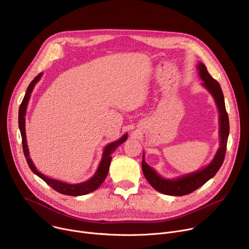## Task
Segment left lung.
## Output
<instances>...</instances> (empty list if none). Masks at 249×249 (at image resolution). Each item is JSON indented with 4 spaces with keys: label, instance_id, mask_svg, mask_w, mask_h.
Masks as SVG:
<instances>
[{
    "label": "left lung",
    "instance_id": "1",
    "mask_svg": "<svg viewBox=\"0 0 249 249\" xmlns=\"http://www.w3.org/2000/svg\"><path fill=\"white\" fill-rule=\"evenodd\" d=\"M197 69L199 71V76L203 81L202 85L210 91L218 106L220 113V148L214 159L206 167L175 179H165L159 175L151 166L146 163L143 155L142 169H143L146 179L157 191L162 194L171 196H183L192 193L216 175L225 160L228 137L230 134V122L226 110L223 90L220 84L215 79H213L208 73L206 66L202 62H199Z\"/></svg>",
    "mask_w": 249,
    "mask_h": 249
}]
</instances>
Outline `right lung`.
<instances>
[{
	"label": "right lung",
	"mask_w": 249,
	"mask_h": 249,
	"mask_svg": "<svg viewBox=\"0 0 249 249\" xmlns=\"http://www.w3.org/2000/svg\"><path fill=\"white\" fill-rule=\"evenodd\" d=\"M42 76V73H40L38 76H36L34 78V80L29 84L25 95L22 99V102L19 106V110H18V126H19V130H20V135H21V140H22V149H23V154L25 156L26 161L28 166L30 167V169L33 171V173L36 174L37 176H39L42 180H44L50 187H52L54 190H56L57 192L64 194V195H69V196H82V195H86L89 194L94 190H96L101 184L102 182L105 180L106 176H107L108 170H109V165L111 162V155L113 154V152L115 151V149L121 145L122 143L127 140L128 135L125 134L123 137H121L118 141L113 142V143L108 144L104 148L103 151V155H102V159L101 161L97 167V170L95 172V174L91 177L90 179L82 182V183H77V184H69L60 180H56L53 178H50L48 176H45L44 174H42L41 172H39L36 167L34 166L30 157H29V152H28V148L26 145V135H25V112H26V107H27V102L30 98V94L32 92V89L40 78Z\"/></svg>",
	"instance_id": "add662e5"
}]
</instances>
